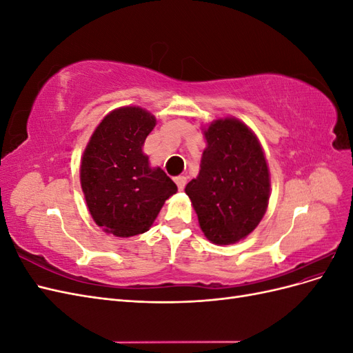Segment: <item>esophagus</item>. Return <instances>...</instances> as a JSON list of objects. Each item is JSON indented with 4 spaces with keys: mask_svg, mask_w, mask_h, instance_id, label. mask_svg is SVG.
Returning a JSON list of instances; mask_svg holds the SVG:
<instances>
[{
    "mask_svg": "<svg viewBox=\"0 0 353 353\" xmlns=\"http://www.w3.org/2000/svg\"><path fill=\"white\" fill-rule=\"evenodd\" d=\"M174 181H175V184H176V187H178V190H184V187H185V184H187V178L185 176H175L174 178Z\"/></svg>",
    "mask_w": 353,
    "mask_h": 353,
    "instance_id": "34e87169",
    "label": "esophagus"
}]
</instances>
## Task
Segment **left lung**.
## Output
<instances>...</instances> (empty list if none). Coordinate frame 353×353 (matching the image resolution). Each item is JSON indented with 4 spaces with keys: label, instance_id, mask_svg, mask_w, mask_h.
I'll use <instances>...</instances> for the list:
<instances>
[{
    "label": "left lung",
    "instance_id": "1",
    "mask_svg": "<svg viewBox=\"0 0 353 353\" xmlns=\"http://www.w3.org/2000/svg\"><path fill=\"white\" fill-rule=\"evenodd\" d=\"M200 172L185 187L205 236L232 244L258 227L270 200V172L256 135L232 117L212 122Z\"/></svg>",
    "mask_w": 353,
    "mask_h": 353
}]
</instances>
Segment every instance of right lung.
I'll return each instance as SVG.
<instances>
[{
	"instance_id": "add662e5",
	"label": "right lung",
	"mask_w": 353,
	"mask_h": 353,
	"mask_svg": "<svg viewBox=\"0 0 353 353\" xmlns=\"http://www.w3.org/2000/svg\"><path fill=\"white\" fill-rule=\"evenodd\" d=\"M156 117L140 108H122L104 117L81 162V185L92 219L116 237L152 227L176 185L143 153Z\"/></svg>"
}]
</instances>
